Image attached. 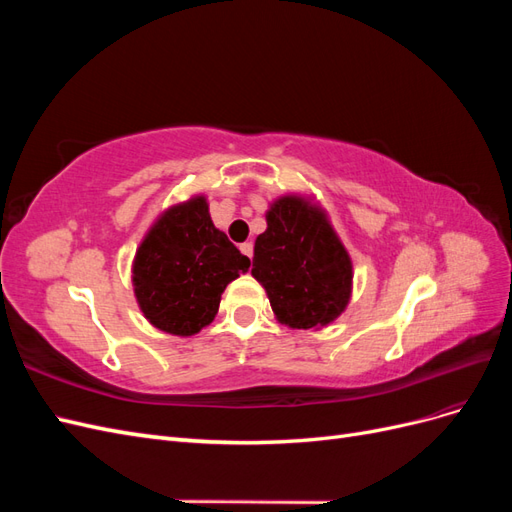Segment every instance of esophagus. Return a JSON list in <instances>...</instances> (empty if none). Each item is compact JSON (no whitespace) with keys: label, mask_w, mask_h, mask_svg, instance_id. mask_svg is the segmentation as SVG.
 Segmentation results:
<instances>
[{"label":"esophagus","mask_w":512,"mask_h":512,"mask_svg":"<svg viewBox=\"0 0 512 512\" xmlns=\"http://www.w3.org/2000/svg\"><path fill=\"white\" fill-rule=\"evenodd\" d=\"M239 250H241L247 258H252V256H254V243H252V241H245V243L239 245Z\"/></svg>","instance_id":"1"}]
</instances>
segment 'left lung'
Masks as SVG:
<instances>
[{"label":"left lung","instance_id":"left-lung-1","mask_svg":"<svg viewBox=\"0 0 512 512\" xmlns=\"http://www.w3.org/2000/svg\"><path fill=\"white\" fill-rule=\"evenodd\" d=\"M252 275L277 320L292 329L327 327L350 299L352 262L327 218L305 200L280 198L254 245Z\"/></svg>","mask_w":512,"mask_h":512}]
</instances>
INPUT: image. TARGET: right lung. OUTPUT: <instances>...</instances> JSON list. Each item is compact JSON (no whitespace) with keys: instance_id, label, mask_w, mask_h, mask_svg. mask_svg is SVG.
Returning a JSON list of instances; mask_svg holds the SVG:
<instances>
[{"instance_id":"add662e5","label":"right lung","mask_w":512,"mask_h":512,"mask_svg":"<svg viewBox=\"0 0 512 512\" xmlns=\"http://www.w3.org/2000/svg\"><path fill=\"white\" fill-rule=\"evenodd\" d=\"M250 269L211 222L203 196L168 209L134 258V292L160 331L194 335L215 318L224 288Z\"/></svg>"}]
</instances>
